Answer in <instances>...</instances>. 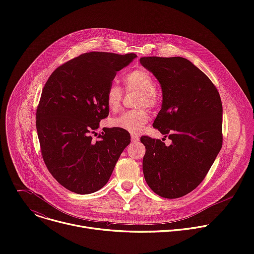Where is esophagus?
Listing matches in <instances>:
<instances>
[{
    "label": "esophagus",
    "mask_w": 254,
    "mask_h": 254,
    "mask_svg": "<svg viewBox=\"0 0 254 254\" xmlns=\"http://www.w3.org/2000/svg\"><path fill=\"white\" fill-rule=\"evenodd\" d=\"M131 140H132V142H137L138 140H139V138H138V136L136 135V134H131Z\"/></svg>",
    "instance_id": "34e87169"
}]
</instances>
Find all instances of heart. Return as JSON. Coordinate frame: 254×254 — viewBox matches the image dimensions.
Masks as SVG:
<instances>
[{
  "label": "heart",
  "instance_id": "1",
  "mask_svg": "<svg viewBox=\"0 0 254 254\" xmlns=\"http://www.w3.org/2000/svg\"><path fill=\"white\" fill-rule=\"evenodd\" d=\"M124 82L127 90H137L140 92V95L137 99L138 106H154L157 103L158 97L156 93V83L149 71L144 69H135L124 77ZM123 98V89L116 83L112 82L107 86L104 99L107 107L111 111L116 112L121 105ZM150 119L149 114L143 111H130L126 112L114 119L111 120L110 124L113 127H116L121 130L127 132L136 133L141 130L143 126L148 123Z\"/></svg>",
  "mask_w": 254,
  "mask_h": 254
}]
</instances>
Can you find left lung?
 Returning <instances> with one entry per match:
<instances>
[{"mask_svg":"<svg viewBox=\"0 0 254 254\" xmlns=\"http://www.w3.org/2000/svg\"><path fill=\"white\" fill-rule=\"evenodd\" d=\"M140 64L158 79L162 107L154 127L172 140L142 136V172L159 196L175 199L204 180L222 147V102L208 76L183 57H142Z\"/></svg>","mask_w":254,"mask_h":254,"instance_id":"1","label":"left lung"}]
</instances>
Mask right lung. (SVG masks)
Listing matches in <instances>:
<instances>
[{
	"mask_svg": "<svg viewBox=\"0 0 254 254\" xmlns=\"http://www.w3.org/2000/svg\"><path fill=\"white\" fill-rule=\"evenodd\" d=\"M137 56L89 52L59 66L48 78L36 114L45 165L57 182L76 194H90L110 180L130 142L125 130L110 128L96 141L91 133L108 116L104 99L118 71Z\"/></svg>",
	"mask_w": 254,
	"mask_h": 254,
	"instance_id": "right-lung-1",
	"label": "right lung"
}]
</instances>
